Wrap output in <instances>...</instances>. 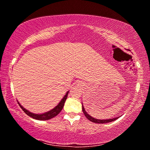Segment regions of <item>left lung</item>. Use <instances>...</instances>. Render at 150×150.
<instances>
[{
    "label": "left lung",
    "mask_w": 150,
    "mask_h": 150,
    "mask_svg": "<svg viewBox=\"0 0 150 150\" xmlns=\"http://www.w3.org/2000/svg\"><path fill=\"white\" fill-rule=\"evenodd\" d=\"M82 108H83V113H84L85 116L87 117V118L88 120H89L90 121L93 122H95L96 124H104V123H108V122H112V121H115L116 119L118 118V117L117 118H112V119H108V120H98V119H96V118H93L92 116H90L88 114H87V112L85 111V108H84V106L83 105H82Z\"/></svg>",
    "instance_id": "1"
}]
</instances>
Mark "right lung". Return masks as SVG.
<instances>
[{
	"instance_id": "obj_1",
	"label": "right lung",
	"mask_w": 150,
	"mask_h": 150,
	"mask_svg": "<svg viewBox=\"0 0 150 150\" xmlns=\"http://www.w3.org/2000/svg\"><path fill=\"white\" fill-rule=\"evenodd\" d=\"M68 93H69V91H67V93H66V95L63 96V98H62V100L60 101V103L58 104V105L55 106L54 108H53L52 110L47 112L44 113V114H40V115H38V114H34V113L30 112V111L26 110V109H25L23 106H21V105H20L18 101L17 102L18 103L20 108L22 109V110H23L27 115L30 116V117H32V118L36 119V120H47L55 117V116H56L58 114L62 111V110L63 108V106H64L65 100L67 98Z\"/></svg>"
}]
</instances>
